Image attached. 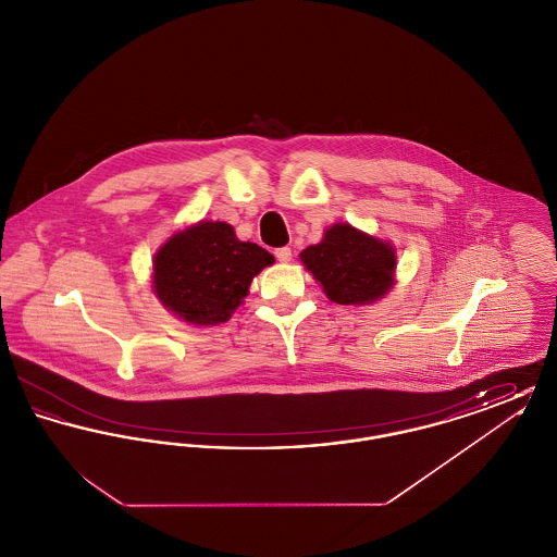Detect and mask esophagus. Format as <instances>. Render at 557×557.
Returning a JSON list of instances; mask_svg holds the SVG:
<instances>
[{"mask_svg":"<svg viewBox=\"0 0 557 557\" xmlns=\"http://www.w3.org/2000/svg\"><path fill=\"white\" fill-rule=\"evenodd\" d=\"M275 259L280 261V263H288L292 259V250L288 246H284V248H277L275 250Z\"/></svg>","mask_w":557,"mask_h":557,"instance_id":"esophagus-1","label":"esophagus"}]
</instances>
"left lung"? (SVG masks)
<instances>
[{
    "label": "left lung",
    "instance_id": "1",
    "mask_svg": "<svg viewBox=\"0 0 557 557\" xmlns=\"http://www.w3.org/2000/svg\"><path fill=\"white\" fill-rule=\"evenodd\" d=\"M300 261L336 305H371L395 284V248L348 223L327 227L319 244L300 252Z\"/></svg>",
    "mask_w": 557,
    "mask_h": 557
}]
</instances>
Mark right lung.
<instances>
[{
	"mask_svg": "<svg viewBox=\"0 0 557 557\" xmlns=\"http://www.w3.org/2000/svg\"><path fill=\"white\" fill-rule=\"evenodd\" d=\"M275 259L236 238L230 223L200 221L173 234L154 255L152 288L166 311L194 325L225 323L250 282Z\"/></svg>",
	"mask_w": 557,
	"mask_h": 557,
	"instance_id": "right-lung-1",
	"label": "right lung"
}]
</instances>
